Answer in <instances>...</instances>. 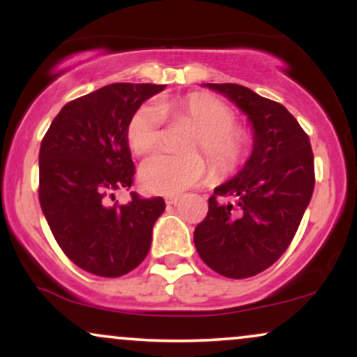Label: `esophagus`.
<instances>
[{
  "label": "esophagus",
  "mask_w": 357,
  "mask_h": 357,
  "mask_svg": "<svg viewBox=\"0 0 357 357\" xmlns=\"http://www.w3.org/2000/svg\"><path fill=\"white\" fill-rule=\"evenodd\" d=\"M165 199H166V204H176L179 202V199H181V196H179V195H167Z\"/></svg>",
  "instance_id": "esophagus-1"
}]
</instances>
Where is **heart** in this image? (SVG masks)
Segmentation results:
<instances>
[{"label":"heart","mask_w":357,"mask_h":357,"mask_svg":"<svg viewBox=\"0 0 357 357\" xmlns=\"http://www.w3.org/2000/svg\"><path fill=\"white\" fill-rule=\"evenodd\" d=\"M165 116L171 122L186 121L195 126L186 151L191 154H158L141 167V183L147 191L171 195L196 186L206 178L208 158L218 176L235 173L248 154V137L235 126V114L227 104L206 96L190 93L161 104L146 102L130 114L126 141L136 155H147L161 144Z\"/></svg>","instance_id":"1"}]
</instances>
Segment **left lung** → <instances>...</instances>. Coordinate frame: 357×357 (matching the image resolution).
<instances>
[{"mask_svg":"<svg viewBox=\"0 0 357 357\" xmlns=\"http://www.w3.org/2000/svg\"><path fill=\"white\" fill-rule=\"evenodd\" d=\"M206 85L235 102L255 134L243 169L208 199L195 245L216 273L248 278L275 264L296 236L315 184L312 147L296 117L278 102L243 85ZM228 197L236 203L227 204Z\"/></svg>","mask_w":357,"mask_h":357,"instance_id":"obj_1","label":"left lung"}]
</instances>
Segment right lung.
Listing matches in <instances>:
<instances>
[{"label":"right lung","instance_id":"right-lung-1","mask_svg":"<svg viewBox=\"0 0 357 357\" xmlns=\"http://www.w3.org/2000/svg\"><path fill=\"white\" fill-rule=\"evenodd\" d=\"M165 85L110 84L68 102L40 146V206L56 243L77 267L99 277H121L144 260L161 196L130 192L126 204L114 191L129 190L134 167L126 124L142 102Z\"/></svg>","mask_w":357,"mask_h":357}]
</instances>
